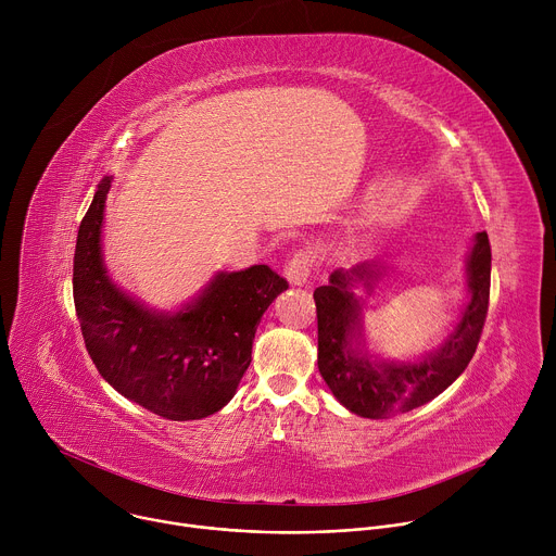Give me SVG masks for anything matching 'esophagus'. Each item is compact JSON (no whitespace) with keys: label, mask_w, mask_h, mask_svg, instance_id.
Returning a JSON list of instances; mask_svg holds the SVG:
<instances>
[{"label":"esophagus","mask_w":556,"mask_h":556,"mask_svg":"<svg viewBox=\"0 0 556 556\" xmlns=\"http://www.w3.org/2000/svg\"><path fill=\"white\" fill-rule=\"evenodd\" d=\"M312 262H314L312 251L294 253L292 260L283 268V277L288 279V283L290 286H305L309 275H312Z\"/></svg>","instance_id":"esophagus-1"}]
</instances>
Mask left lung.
I'll use <instances>...</instances> for the list:
<instances>
[{
  "label": "left lung",
  "instance_id": "left-lung-1",
  "mask_svg": "<svg viewBox=\"0 0 556 556\" xmlns=\"http://www.w3.org/2000/svg\"><path fill=\"white\" fill-rule=\"evenodd\" d=\"M384 260L334 270L330 283L314 290L319 319V371L334 399L361 418L407 414L433 401L468 367L478 350L491 294V244L482 230L472 237L464 262L466 299L457 321L440 345L416 358H387L369 350L365 337L363 288L369 296L389 275Z\"/></svg>",
  "mask_w": 556,
  "mask_h": 556
}]
</instances>
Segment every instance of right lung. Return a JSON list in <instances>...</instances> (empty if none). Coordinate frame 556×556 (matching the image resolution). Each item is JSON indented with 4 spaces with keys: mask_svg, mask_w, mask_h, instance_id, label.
Segmentation results:
<instances>
[{
    "mask_svg": "<svg viewBox=\"0 0 556 556\" xmlns=\"http://www.w3.org/2000/svg\"><path fill=\"white\" fill-rule=\"evenodd\" d=\"M112 180L99 182L76 237L72 286L86 348L99 374L127 401L167 420H202L230 403L251 365L262 316L288 283L255 264L215 273L180 307L147 305L105 266Z\"/></svg>",
    "mask_w": 556,
    "mask_h": 556,
    "instance_id": "right-lung-1",
    "label": "right lung"
}]
</instances>
